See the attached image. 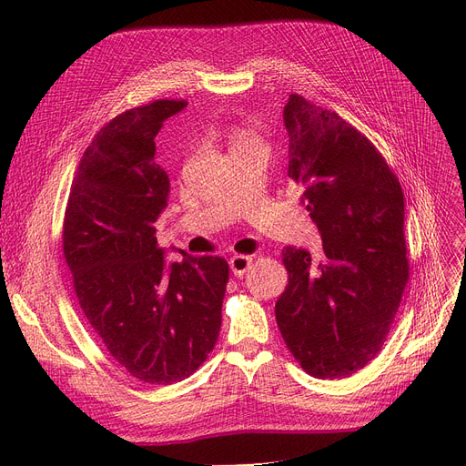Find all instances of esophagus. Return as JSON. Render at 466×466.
Here are the masks:
<instances>
[{
    "instance_id": "esophagus-1",
    "label": "esophagus",
    "mask_w": 466,
    "mask_h": 466,
    "mask_svg": "<svg viewBox=\"0 0 466 466\" xmlns=\"http://www.w3.org/2000/svg\"><path fill=\"white\" fill-rule=\"evenodd\" d=\"M251 257H243V255H236V257H232L230 258V270H232V274L236 276V278H241L243 274H246L249 268H251Z\"/></svg>"
}]
</instances>
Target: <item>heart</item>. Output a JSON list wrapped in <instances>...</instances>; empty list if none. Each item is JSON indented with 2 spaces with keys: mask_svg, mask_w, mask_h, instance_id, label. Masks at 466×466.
Masks as SVG:
<instances>
[{
  "mask_svg": "<svg viewBox=\"0 0 466 466\" xmlns=\"http://www.w3.org/2000/svg\"><path fill=\"white\" fill-rule=\"evenodd\" d=\"M249 141H253L248 134H243V132H234L232 134V147H238V145H246V143H249Z\"/></svg>",
  "mask_w": 466,
  "mask_h": 466,
  "instance_id": "1",
  "label": "heart"
}]
</instances>
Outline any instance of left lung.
<instances>
[{"label":"left lung","instance_id":"left-lung-1","mask_svg":"<svg viewBox=\"0 0 466 466\" xmlns=\"http://www.w3.org/2000/svg\"><path fill=\"white\" fill-rule=\"evenodd\" d=\"M283 122L287 174L323 253L283 249L289 285L276 319L309 376L346 378L380 353L408 283L404 196L376 147L338 113L290 94Z\"/></svg>","mask_w":466,"mask_h":466}]
</instances>
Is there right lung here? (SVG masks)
Segmentation results:
<instances>
[{"instance_id":"add662e5","label":"right lung","mask_w":466,"mask_h":466,"mask_svg":"<svg viewBox=\"0 0 466 466\" xmlns=\"http://www.w3.org/2000/svg\"><path fill=\"white\" fill-rule=\"evenodd\" d=\"M187 102L158 100L115 116L83 155L64 218V255L94 332L130 376L151 385L188 378L213 350L228 262H167L157 220L169 177L155 162L164 120Z\"/></svg>"}]
</instances>
